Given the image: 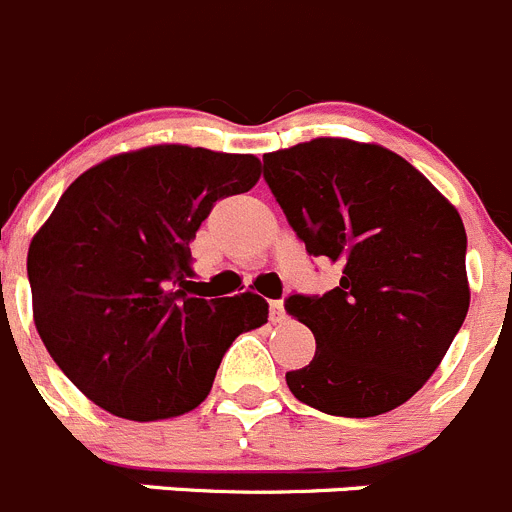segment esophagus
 Segmentation results:
<instances>
[{"label":"esophagus","mask_w":512,"mask_h":512,"mask_svg":"<svg viewBox=\"0 0 512 512\" xmlns=\"http://www.w3.org/2000/svg\"><path fill=\"white\" fill-rule=\"evenodd\" d=\"M285 318V308H283V300H270V321L272 323H280Z\"/></svg>","instance_id":"esophagus-1"}]
</instances>
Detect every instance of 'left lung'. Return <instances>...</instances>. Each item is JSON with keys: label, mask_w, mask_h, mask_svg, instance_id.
<instances>
[{"label": "left lung", "mask_w": 512, "mask_h": 512, "mask_svg": "<svg viewBox=\"0 0 512 512\" xmlns=\"http://www.w3.org/2000/svg\"><path fill=\"white\" fill-rule=\"evenodd\" d=\"M262 161L308 255L341 267L328 293L285 300L315 336L313 361L285 374L290 391L333 417L401 407L434 374L470 308L460 214L376 143L313 138Z\"/></svg>", "instance_id": "1"}]
</instances>
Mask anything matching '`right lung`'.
I'll return each instance as SVG.
<instances>
[{
  "mask_svg": "<svg viewBox=\"0 0 512 512\" xmlns=\"http://www.w3.org/2000/svg\"><path fill=\"white\" fill-rule=\"evenodd\" d=\"M260 179L252 154L148 146L80 174L32 237L42 343L93 404L133 422L207 399L240 333L267 323L255 293H194L189 242L214 204Z\"/></svg>",
  "mask_w": 512,
  "mask_h": 512,
  "instance_id": "1",
  "label": "right lung"
}]
</instances>
